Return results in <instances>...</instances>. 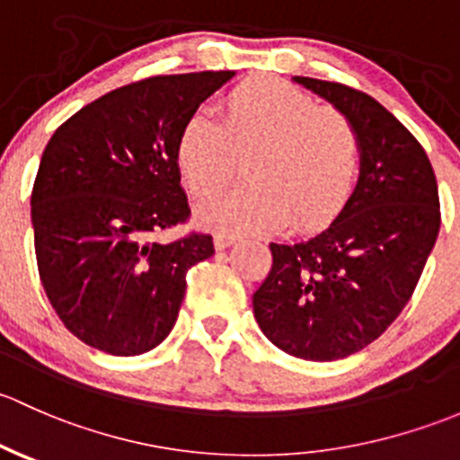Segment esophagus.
I'll return each mask as SVG.
<instances>
[{"instance_id": "obj_1", "label": "esophagus", "mask_w": 460, "mask_h": 460, "mask_svg": "<svg viewBox=\"0 0 460 460\" xmlns=\"http://www.w3.org/2000/svg\"><path fill=\"white\" fill-rule=\"evenodd\" d=\"M236 241H239V234H232V232H217V234H215L217 250L230 248V245H234Z\"/></svg>"}]
</instances>
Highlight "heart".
<instances>
[{
	"label": "heart",
	"instance_id": "obj_1",
	"mask_svg": "<svg viewBox=\"0 0 460 460\" xmlns=\"http://www.w3.org/2000/svg\"><path fill=\"white\" fill-rule=\"evenodd\" d=\"M177 165L199 199L221 195L248 159L250 183L206 203L212 228L261 232L328 224L352 192L361 139L336 108L279 77H250L221 103V121L192 115L177 135Z\"/></svg>",
	"mask_w": 460,
	"mask_h": 460
}]
</instances>
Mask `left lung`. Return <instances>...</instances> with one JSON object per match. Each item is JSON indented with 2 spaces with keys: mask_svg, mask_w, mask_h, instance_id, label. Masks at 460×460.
I'll return each instance as SVG.
<instances>
[{
  "mask_svg": "<svg viewBox=\"0 0 460 460\" xmlns=\"http://www.w3.org/2000/svg\"><path fill=\"white\" fill-rule=\"evenodd\" d=\"M295 82L352 121L361 174L323 232L270 243L254 319L283 352L336 361L376 341L414 295L441 228L438 186L423 146L376 99L345 84Z\"/></svg>",
  "mask_w": 460,
  "mask_h": 460,
  "instance_id": "8db88e82",
  "label": "left lung"
}]
</instances>
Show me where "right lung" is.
Masks as SVG:
<instances>
[{"mask_svg":"<svg viewBox=\"0 0 460 460\" xmlns=\"http://www.w3.org/2000/svg\"><path fill=\"white\" fill-rule=\"evenodd\" d=\"M219 73L157 75L75 112L50 137L31 195L41 286L61 323L115 357L157 348L177 321L192 265L215 254L210 234L159 243L190 219L177 135Z\"/></svg>","mask_w":460,"mask_h":460,"instance_id":"1","label":"right lung"}]
</instances>
